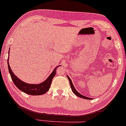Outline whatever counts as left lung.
<instances>
[{
    "instance_id": "1",
    "label": "left lung",
    "mask_w": 126,
    "mask_h": 126,
    "mask_svg": "<svg viewBox=\"0 0 126 126\" xmlns=\"http://www.w3.org/2000/svg\"><path fill=\"white\" fill-rule=\"evenodd\" d=\"M67 78H68V79H69V82H70V87H71L72 90V91H73V93L75 94V95H77L78 96H79V97H80V98H84V99H91V98H90L86 97V96H83V95H81V94H79V92H78V91H76V89H75V87H74V86H73V83H72V82L71 79H70V78H69V76H67Z\"/></svg>"
}]
</instances>
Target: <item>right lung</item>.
<instances>
[{"label": "right lung", "mask_w": 126, "mask_h": 126, "mask_svg": "<svg viewBox=\"0 0 126 126\" xmlns=\"http://www.w3.org/2000/svg\"><path fill=\"white\" fill-rule=\"evenodd\" d=\"M8 59V69L10 75H11V78L15 86L18 88L19 90H21L22 92H25L28 95H40L46 94L49 90L51 85V81L53 80V78L56 75V70L57 69V67L59 66H57L53 70V72L50 74L49 77L45 80L44 82H42L40 84L33 85V84H28V83H25L24 82L20 80L18 78H17L16 76H15L13 72L11 70L9 64Z\"/></svg>", "instance_id": "obj_1"}]
</instances>
